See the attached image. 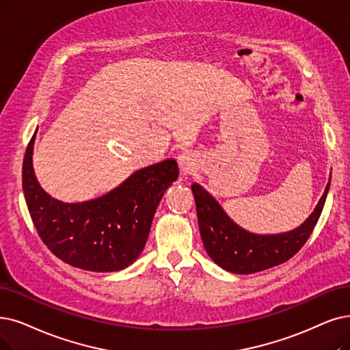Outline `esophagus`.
Segmentation results:
<instances>
[{
  "label": "esophagus",
  "mask_w": 350,
  "mask_h": 350,
  "mask_svg": "<svg viewBox=\"0 0 350 350\" xmlns=\"http://www.w3.org/2000/svg\"><path fill=\"white\" fill-rule=\"evenodd\" d=\"M197 158H195V155L192 152H183L178 157V165H179V170L183 171L184 175H188V174H192L195 170H197Z\"/></svg>",
  "instance_id": "34e87169"
}]
</instances>
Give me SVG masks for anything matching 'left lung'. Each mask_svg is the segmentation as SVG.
Returning a JSON list of instances; mask_svg holds the SVG:
<instances>
[{
	"label": "left lung",
	"mask_w": 350,
	"mask_h": 350,
	"mask_svg": "<svg viewBox=\"0 0 350 350\" xmlns=\"http://www.w3.org/2000/svg\"><path fill=\"white\" fill-rule=\"evenodd\" d=\"M329 188L330 179L314 211L297 228L280 234H254L237 226L211 193L200 184H192L200 232L208 256L221 269L234 274L257 273L286 262L309 240Z\"/></svg>",
	"instance_id": "1"
}]
</instances>
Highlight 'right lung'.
<instances>
[{"mask_svg":"<svg viewBox=\"0 0 350 350\" xmlns=\"http://www.w3.org/2000/svg\"><path fill=\"white\" fill-rule=\"evenodd\" d=\"M36 133L23 162V191L40 239L55 257L81 270L110 273L129 267L145 248L165 191L178 179L176 161L137 170L99 198L63 202L36 178Z\"/></svg>","mask_w":350,"mask_h":350,"instance_id":"right-lung-1","label":"right lung"}]
</instances>
